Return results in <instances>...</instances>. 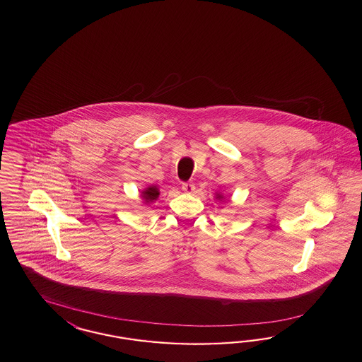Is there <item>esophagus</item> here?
<instances>
[{"label":"esophagus","instance_id":"obj_1","mask_svg":"<svg viewBox=\"0 0 362 362\" xmlns=\"http://www.w3.org/2000/svg\"><path fill=\"white\" fill-rule=\"evenodd\" d=\"M182 189H183L185 192H187V194H191V192H194V189H195V185H194V183H183V185H182Z\"/></svg>","mask_w":362,"mask_h":362}]
</instances>
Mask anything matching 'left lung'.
<instances>
[{"label": "left lung", "instance_id": "obj_1", "mask_svg": "<svg viewBox=\"0 0 362 362\" xmlns=\"http://www.w3.org/2000/svg\"><path fill=\"white\" fill-rule=\"evenodd\" d=\"M216 198H217L218 201H221V199L223 198V195H221V194H217V195H216Z\"/></svg>", "mask_w": 362, "mask_h": 362}]
</instances>
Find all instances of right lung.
Wrapping results in <instances>:
<instances>
[{
	"instance_id": "right-lung-1",
	"label": "right lung",
	"mask_w": 362,
	"mask_h": 362,
	"mask_svg": "<svg viewBox=\"0 0 362 362\" xmlns=\"http://www.w3.org/2000/svg\"><path fill=\"white\" fill-rule=\"evenodd\" d=\"M160 192L159 188L156 186H151V187L145 188L144 191L141 192V198L144 199L145 203L153 202L159 198Z\"/></svg>"
}]
</instances>
